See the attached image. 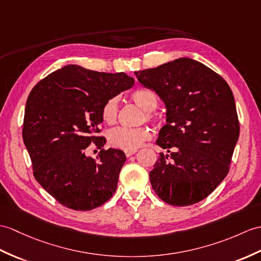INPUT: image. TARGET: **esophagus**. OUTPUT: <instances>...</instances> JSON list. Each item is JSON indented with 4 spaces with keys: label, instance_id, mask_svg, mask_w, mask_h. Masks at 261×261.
Here are the masks:
<instances>
[{
    "label": "esophagus",
    "instance_id": "34e87169",
    "mask_svg": "<svg viewBox=\"0 0 261 261\" xmlns=\"http://www.w3.org/2000/svg\"><path fill=\"white\" fill-rule=\"evenodd\" d=\"M136 152H137L136 149H135V150H125V151H124V153H125L126 156H130V155H132V154H135Z\"/></svg>",
    "mask_w": 261,
    "mask_h": 261
}]
</instances>
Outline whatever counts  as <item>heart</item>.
I'll use <instances>...</instances> for the list:
<instances>
[{
    "mask_svg": "<svg viewBox=\"0 0 261 261\" xmlns=\"http://www.w3.org/2000/svg\"><path fill=\"white\" fill-rule=\"evenodd\" d=\"M131 100L140 107L145 112V118L148 121L153 120L152 114L158 106L155 94L148 89H138L131 93ZM101 116L103 121L108 124L116 123L118 118V98L112 96L108 99L102 107ZM151 133L147 128H117L113 129L108 135V141L110 145L121 150H135L149 140Z\"/></svg>",
    "mask_w": 261,
    "mask_h": 261,
    "instance_id": "b5f03b06",
    "label": "heart"
}]
</instances>
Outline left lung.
I'll return each mask as SVG.
<instances>
[{
	"label": "left lung",
	"instance_id": "8db88e82",
	"mask_svg": "<svg viewBox=\"0 0 261 261\" xmlns=\"http://www.w3.org/2000/svg\"><path fill=\"white\" fill-rule=\"evenodd\" d=\"M135 74L167 108V124L156 144L169 154L161 152L149 173L152 189L177 207L201 201L226 178L239 138L231 89L215 71L189 58Z\"/></svg>",
	"mask_w": 261,
	"mask_h": 261
}]
</instances>
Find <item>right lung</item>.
Listing matches in <instances>:
<instances>
[{
  "label": "right lung",
  "mask_w": 261,
  "mask_h": 261,
  "mask_svg": "<svg viewBox=\"0 0 261 261\" xmlns=\"http://www.w3.org/2000/svg\"><path fill=\"white\" fill-rule=\"evenodd\" d=\"M135 84L123 72L106 73L69 64L52 72L27 100L23 141L36 181L58 202L73 210L100 207L117 190L125 162L123 151L101 149L97 160L86 155L101 148L105 102Z\"/></svg>",
  "instance_id": "right-lung-1"
}]
</instances>
